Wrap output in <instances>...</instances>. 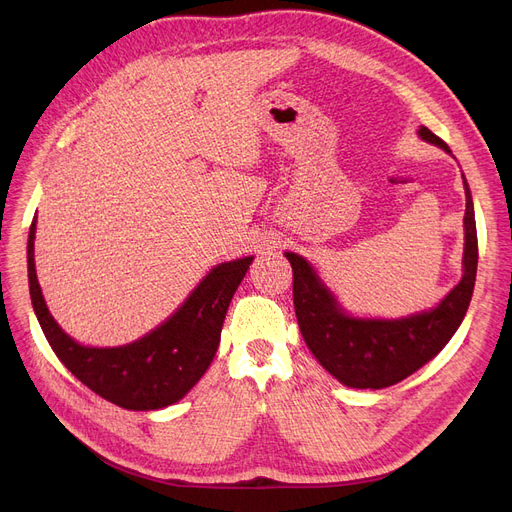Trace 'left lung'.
I'll return each mask as SVG.
<instances>
[{
  "label": "left lung",
  "mask_w": 512,
  "mask_h": 512,
  "mask_svg": "<svg viewBox=\"0 0 512 512\" xmlns=\"http://www.w3.org/2000/svg\"><path fill=\"white\" fill-rule=\"evenodd\" d=\"M417 137L452 155L436 134L419 126ZM463 278L432 309L405 317H359L348 313L336 294L321 280L311 261L286 251L292 265V297L301 334L313 357L330 375L359 390H380L409 378L432 361L463 324L477 276V228L467 178Z\"/></svg>",
  "instance_id": "1"
}]
</instances>
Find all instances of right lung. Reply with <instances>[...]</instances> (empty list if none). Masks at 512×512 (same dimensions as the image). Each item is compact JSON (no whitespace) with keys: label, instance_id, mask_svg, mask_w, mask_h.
<instances>
[{"label":"right lung","instance_id":"right-lung-1","mask_svg":"<svg viewBox=\"0 0 512 512\" xmlns=\"http://www.w3.org/2000/svg\"><path fill=\"white\" fill-rule=\"evenodd\" d=\"M35 232L37 215L26 245L33 309L53 353L74 378L128 411L164 409L191 392L218 351L226 311L255 257L215 265L166 321L139 340L89 346L68 336L47 309L35 270Z\"/></svg>","mask_w":512,"mask_h":512}]
</instances>
